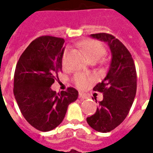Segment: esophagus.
Masks as SVG:
<instances>
[{"label":"esophagus","instance_id":"34e87169","mask_svg":"<svg viewBox=\"0 0 153 153\" xmlns=\"http://www.w3.org/2000/svg\"><path fill=\"white\" fill-rule=\"evenodd\" d=\"M79 98L81 101H83V100H85L88 98V97L85 95V94H83V93H79Z\"/></svg>","mask_w":153,"mask_h":153}]
</instances>
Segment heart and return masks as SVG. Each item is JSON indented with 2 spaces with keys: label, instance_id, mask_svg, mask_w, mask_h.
<instances>
[{
  "label": "heart",
  "instance_id": "b5f03b06",
  "mask_svg": "<svg viewBox=\"0 0 153 153\" xmlns=\"http://www.w3.org/2000/svg\"><path fill=\"white\" fill-rule=\"evenodd\" d=\"M80 47L83 49L91 61H97L100 58L106 54V49L102 44L97 40L83 41L79 44ZM68 49H65L62 56V64L65 65L66 60ZM92 81V78L83 74H77L74 77V83L80 89H84L89 85Z\"/></svg>",
  "mask_w": 153,
  "mask_h": 153
}]
</instances>
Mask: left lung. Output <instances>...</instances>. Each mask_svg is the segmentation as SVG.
<instances>
[{"label":"left lung","instance_id":"obj_1","mask_svg":"<svg viewBox=\"0 0 153 153\" xmlns=\"http://www.w3.org/2000/svg\"><path fill=\"white\" fill-rule=\"evenodd\" d=\"M91 37L107 42L112 59L106 78L93 88L102 93L103 100L87 122L97 131L107 133L120 125L128 114L136 95L137 74L131 54L120 41L106 33Z\"/></svg>","mask_w":153,"mask_h":153}]
</instances>
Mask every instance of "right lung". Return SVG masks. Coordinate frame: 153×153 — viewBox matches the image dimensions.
I'll list each match as a JSON object with an SVG mask.
<instances>
[{
	"label": "right lung",
	"mask_w": 153,
	"mask_h": 153,
	"mask_svg": "<svg viewBox=\"0 0 153 153\" xmlns=\"http://www.w3.org/2000/svg\"><path fill=\"white\" fill-rule=\"evenodd\" d=\"M63 38L42 36L36 38L19 57L14 75V95L19 110L30 125L50 131L63 121L68 106L79 93L68 88L60 93L51 86L62 68Z\"/></svg>",
	"instance_id": "add662e5"
}]
</instances>
